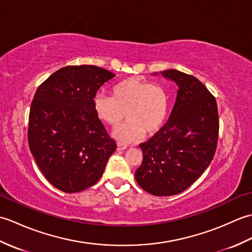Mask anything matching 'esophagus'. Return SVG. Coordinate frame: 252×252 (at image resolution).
<instances>
[{"label": "esophagus", "mask_w": 252, "mask_h": 252, "mask_svg": "<svg viewBox=\"0 0 252 252\" xmlns=\"http://www.w3.org/2000/svg\"><path fill=\"white\" fill-rule=\"evenodd\" d=\"M126 147H127V145H126V144L120 143V142L117 143V149H118V151H123V149H126Z\"/></svg>", "instance_id": "esophagus-1"}]
</instances>
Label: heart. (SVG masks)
<instances>
[{
	"label": "heart",
	"mask_w": 252,
	"mask_h": 252,
	"mask_svg": "<svg viewBox=\"0 0 252 252\" xmlns=\"http://www.w3.org/2000/svg\"><path fill=\"white\" fill-rule=\"evenodd\" d=\"M93 108L98 119L116 127L126 116L127 121L114 132L122 143L136 142L161 130L169 112V97L162 87L127 78L112 87V96L95 95Z\"/></svg>",
	"instance_id": "1"
}]
</instances>
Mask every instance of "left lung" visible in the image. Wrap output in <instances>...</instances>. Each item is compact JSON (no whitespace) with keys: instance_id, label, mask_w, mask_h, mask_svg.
Listing matches in <instances>:
<instances>
[{"instance_id":"8db88e82","label":"left lung","mask_w":252,"mask_h":252,"mask_svg":"<svg viewBox=\"0 0 252 252\" xmlns=\"http://www.w3.org/2000/svg\"><path fill=\"white\" fill-rule=\"evenodd\" d=\"M161 74L178 84V95L167 123L140 144L135 180L149 194L172 196L189 189L215 157L219 114L215 96L197 78L175 69Z\"/></svg>"}]
</instances>
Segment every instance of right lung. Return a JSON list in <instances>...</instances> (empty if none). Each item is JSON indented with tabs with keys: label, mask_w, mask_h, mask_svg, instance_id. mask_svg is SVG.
I'll list each match as a JSON object with an SVG mask.
<instances>
[{
	"label": "right lung",
	"mask_w": 252,
	"mask_h": 252,
	"mask_svg": "<svg viewBox=\"0 0 252 252\" xmlns=\"http://www.w3.org/2000/svg\"><path fill=\"white\" fill-rule=\"evenodd\" d=\"M115 74L104 68L67 66L37 88L29 114L28 143L50 183L78 192L97 183L116 142L96 116V92Z\"/></svg>",
	"instance_id": "right-lung-1"
}]
</instances>
